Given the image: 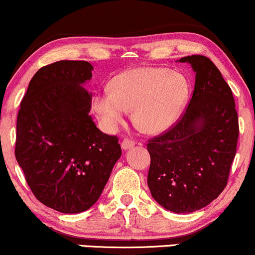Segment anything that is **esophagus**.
Returning <instances> with one entry per match:
<instances>
[{
    "mask_svg": "<svg viewBox=\"0 0 255 255\" xmlns=\"http://www.w3.org/2000/svg\"><path fill=\"white\" fill-rule=\"evenodd\" d=\"M134 144H136V143H134V140L130 139V138H124L122 140V148L125 149V150H127V149L132 148Z\"/></svg>",
    "mask_w": 255,
    "mask_h": 255,
    "instance_id": "34e87169",
    "label": "esophagus"
}]
</instances>
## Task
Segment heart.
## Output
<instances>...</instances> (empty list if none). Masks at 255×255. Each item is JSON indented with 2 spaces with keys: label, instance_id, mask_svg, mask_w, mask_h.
Returning <instances> with one entry per match:
<instances>
[{
  "label": "heart",
  "instance_id": "heart-1",
  "mask_svg": "<svg viewBox=\"0 0 255 255\" xmlns=\"http://www.w3.org/2000/svg\"><path fill=\"white\" fill-rule=\"evenodd\" d=\"M188 83L181 74L164 68H136L117 75L110 92L93 98V110L109 128H116L132 109V121L145 133L167 130L186 104Z\"/></svg>",
  "mask_w": 255,
  "mask_h": 255
}]
</instances>
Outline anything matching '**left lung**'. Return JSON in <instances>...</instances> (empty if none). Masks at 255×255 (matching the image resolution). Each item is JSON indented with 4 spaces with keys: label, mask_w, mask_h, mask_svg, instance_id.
Wrapping results in <instances>:
<instances>
[{
    "label": "left lung",
    "mask_w": 255,
    "mask_h": 255,
    "mask_svg": "<svg viewBox=\"0 0 255 255\" xmlns=\"http://www.w3.org/2000/svg\"><path fill=\"white\" fill-rule=\"evenodd\" d=\"M196 73L192 98L168 130L148 140V186L167 210L186 214L216 199L228 184L239 117L228 83L210 58L182 57Z\"/></svg>",
    "instance_id": "1"
}]
</instances>
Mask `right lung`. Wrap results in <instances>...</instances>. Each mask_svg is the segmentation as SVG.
I'll return each instance as SVG.
<instances>
[{
    "label": "right lung",
    "instance_id": "right-lung-1",
    "mask_svg": "<svg viewBox=\"0 0 255 255\" xmlns=\"http://www.w3.org/2000/svg\"><path fill=\"white\" fill-rule=\"evenodd\" d=\"M86 61L40 68L20 103L15 157L39 202L63 214L88 210L122 155L117 136L103 133L88 115L92 77Z\"/></svg>",
    "mask_w": 255,
    "mask_h": 255
}]
</instances>
